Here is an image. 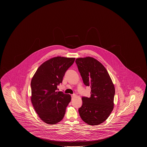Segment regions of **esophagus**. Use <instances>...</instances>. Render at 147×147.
Here are the masks:
<instances>
[{
    "label": "esophagus",
    "instance_id": "1",
    "mask_svg": "<svg viewBox=\"0 0 147 147\" xmlns=\"http://www.w3.org/2000/svg\"><path fill=\"white\" fill-rule=\"evenodd\" d=\"M71 96H72V98H74V97L76 96V95L75 94H73V95H71Z\"/></svg>",
    "mask_w": 147,
    "mask_h": 147
}]
</instances>
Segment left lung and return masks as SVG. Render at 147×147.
Segmentation results:
<instances>
[{
    "mask_svg": "<svg viewBox=\"0 0 147 147\" xmlns=\"http://www.w3.org/2000/svg\"><path fill=\"white\" fill-rule=\"evenodd\" d=\"M75 62L84 84L91 89V96L82 97L80 116L89 125H98L113 111L114 85L105 67L96 59L88 56L77 58Z\"/></svg>",
    "mask_w": 147,
    "mask_h": 147,
    "instance_id": "left-lung-1",
    "label": "left lung"
}]
</instances>
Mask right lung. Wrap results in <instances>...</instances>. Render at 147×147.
I'll return each mask as SVG.
<instances>
[{
    "label": "right lung",
    "mask_w": 147,
    "mask_h": 147,
    "mask_svg": "<svg viewBox=\"0 0 147 147\" xmlns=\"http://www.w3.org/2000/svg\"><path fill=\"white\" fill-rule=\"evenodd\" d=\"M75 59L61 56L51 58L39 67L32 78V104L39 117L47 124L59 123L65 116L71 96L57 91V86Z\"/></svg>",
    "instance_id": "obj_1"
}]
</instances>
